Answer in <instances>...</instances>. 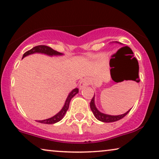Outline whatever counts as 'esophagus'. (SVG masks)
I'll return each mask as SVG.
<instances>
[{
    "label": "esophagus",
    "mask_w": 159,
    "mask_h": 159,
    "mask_svg": "<svg viewBox=\"0 0 159 159\" xmlns=\"http://www.w3.org/2000/svg\"><path fill=\"white\" fill-rule=\"evenodd\" d=\"M88 84V82L86 80H82L80 82V84H79V88L80 89H82L84 88L85 86H87Z\"/></svg>",
    "instance_id": "obj_1"
}]
</instances>
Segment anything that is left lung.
<instances>
[{
  "mask_svg": "<svg viewBox=\"0 0 159 159\" xmlns=\"http://www.w3.org/2000/svg\"><path fill=\"white\" fill-rule=\"evenodd\" d=\"M112 42L117 43V44H123L118 42ZM133 55H131V57ZM132 61H134V65H135L134 66H135L134 72L136 74V76H137L136 78H137V81H139V64H138V61H137V60L135 58V57H134V58L132 59ZM90 110H91L93 113L95 117H96L97 120L102 121V122H104V123H112V122H115V121L120 120V119H122L123 117H125V115H126L129 112V111L131 110V109H130L129 111H127V112H125L124 114L119 115H110L104 114V113L101 112L100 111L97 109L96 104H95V94H94L93 98H92L91 102H90Z\"/></svg>",
  "mask_w": 159,
  "mask_h": 159,
  "instance_id": "8db88e82",
  "label": "left lung"
}]
</instances>
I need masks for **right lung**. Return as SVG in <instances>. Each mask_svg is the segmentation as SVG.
I'll use <instances>...</instances> for the list:
<instances>
[{
    "instance_id": "obj_1",
    "label": "right lung",
    "mask_w": 159,
    "mask_h": 159,
    "mask_svg": "<svg viewBox=\"0 0 159 159\" xmlns=\"http://www.w3.org/2000/svg\"><path fill=\"white\" fill-rule=\"evenodd\" d=\"M34 53H41V54H44L48 56H60V55H63V53H61L57 51L54 50V49L50 48V47L45 46V45H39V46L34 47V48H32L30 50H28V52H26L22 56V58L28 56L29 55L34 54ZM79 93V89L78 88H75L74 90H72L71 92L69 93V94L68 95V97L66 100L65 104L63 105V108L61 109V111L59 112H57L56 115L52 117H49L48 119H45V120H38L39 123H44V124H54L55 123L59 122L60 120H61L63 118L64 115H66V112H67V110H69V104L71 102V98L75 96L76 94H77Z\"/></svg>"
}]
</instances>
